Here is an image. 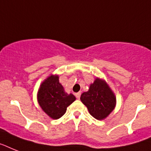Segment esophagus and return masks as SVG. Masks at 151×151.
Returning <instances> with one entry per match:
<instances>
[{
    "label": "esophagus",
    "instance_id": "obj_1",
    "mask_svg": "<svg viewBox=\"0 0 151 151\" xmlns=\"http://www.w3.org/2000/svg\"><path fill=\"white\" fill-rule=\"evenodd\" d=\"M75 96H76V98H77V99H80V97H81V92L76 93V94H75Z\"/></svg>",
    "mask_w": 151,
    "mask_h": 151
}]
</instances>
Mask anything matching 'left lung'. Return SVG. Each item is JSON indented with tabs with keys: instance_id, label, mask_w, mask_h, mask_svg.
<instances>
[{
	"instance_id": "1",
	"label": "left lung",
	"mask_w": 151,
	"mask_h": 151,
	"mask_svg": "<svg viewBox=\"0 0 151 151\" xmlns=\"http://www.w3.org/2000/svg\"><path fill=\"white\" fill-rule=\"evenodd\" d=\"M81 101L89 113L98 120L109 116L116 105V97L105 80L96 78L88 91L82 93Z\"/></svg>"
}]
</instances>
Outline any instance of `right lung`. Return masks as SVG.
I'll list each match as a JSON object with an SVG mask.
<instances>
[{
	"mask_svg": "<svg viewBox=\"0 0 151 151\" xmlns=\"http://www.w3.org/2000/svg\"><path fill=\"white\" fill-rule=\"evenodd\" d=\"M76 100L73 94H67L59 81L57 74H51L40 84L37 93L38 103L42 111L52 119L63 116L67 108Z\"/></svg>",
	"mask_w": 151,
	"mask_h": 151,
	"instance_id": "right-lung-1",
	"label": "right lung"
}]
</instances>
